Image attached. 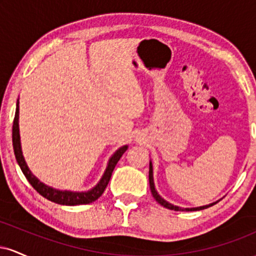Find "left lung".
<instances>
[{
  "label": "left lung",
  "mask_w": 256,
  "mask_h": 256,
  "mask_svg": "<svg viewBox=\"0 0 256 256\" xmlns=\"http://www.w3.org/2000/svg\"><path fill=\"white\" fill-rule=\"evenodd\" d=\"M149 185H150V192H152V195L154 196V198L156 200V201L160 204L161 206H164V207L167 208V210H185V212H189V210H204V208H208L210 207V206L216 204H207V206H202V207H196V208H180L178 207V206H173L171 204H168V202L165 201L162 198H161L160 195H158L156 190H155V185H154V179H152V162L149 164Z\"/></svg>",
  "instance_id": "8db88e82"
}]
</instances>
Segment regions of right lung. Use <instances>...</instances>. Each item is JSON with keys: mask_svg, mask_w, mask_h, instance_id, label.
Instances as JSON below:
<instances>
[{"mask_svg": "<svg viewBox=\"0 0 256 256\" xmlns=\"http://www.w3.org/2000/svg\"><path fill=\"white\" fill-rule=\"evenodd\" d=\"M12 137H13V149L14 154H16V158L19 164L20 168H22V173L28 180L34 189L37 192H40V195H42L43 198H46L49 201L55 202L58 204H64V206H78V204H89L91 202L96 201L100 196L104 194V192L107 188L108 183H110V179L112 177V173H113L114 167H116L120 158L122 156V154L128 149V146H122L116 152V154L110 158V162H108L107 170H106L104 177H102L100 183L96 185L94 189L89 190L86 192H61V190L52 189V188L48 186V185L43 184L42 182H40L38 179L32 174L30 170H28V165H26L24 156H22V146H20V134H19V107H16V116H14L13 122V132H12Z\"/></svg>", "mask_w": 256, "mask_h": 256, "instance_id": "obj_1", "label": "right lung"}]
</instances>
